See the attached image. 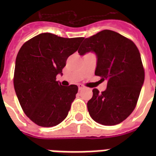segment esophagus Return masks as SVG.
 I'll return each mask as SVG.
<instances>
[{
  "label": "esophagus",
  "mask_w": 156,
  "mask_h": 156,
  "mask_svg": "<svg viewBox=\"0 0 156 156\" xmlns=\"http://www.w3.org/2000/svg\"><path fill=\"white\" fill-rule=\"evenodd\" d=\"M78 90H83V89L85 88V87H84V86H83V85H82V84H78Z\"/></svg>",
  "instance_id": "esophagus-1"
}]
</instances>
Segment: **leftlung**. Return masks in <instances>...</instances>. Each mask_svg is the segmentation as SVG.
<instances>
[{
  "mask_svg": "<svg viewBox=\"0 0 156 156\" xmlns=\"http://www.w3.org/2000/svg\"><path fill=\"white\" fill-rule=\"evenodd\" d=\"M90 52L97 58L95 74L108 84L102 93L93 89L88 112L97 123L115 126L132 113L138 102L145 78L140 53L133 41L110 30L85 39L78 53Z\"/></svg>",
  "mask_w": 156,
  "mask_h": 156,
  "instance_id": "8db88e82",
  "label": "left lung"
}]
</instances>
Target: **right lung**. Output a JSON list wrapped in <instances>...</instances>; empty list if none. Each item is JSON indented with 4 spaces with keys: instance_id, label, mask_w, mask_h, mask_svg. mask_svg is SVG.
Returning <instances> with one entry per match:
<instances>
[{
    "instance_id": "obj_1",
    "label": "right lung",
    "mask_w": 156,
    "mask_h": 156,
    "mask_svg": "<svg viewBox=\"0 0 156 156\" xmlns=\"http://www.w3.org/2000/svg\"><path fill=\"white\" fill-rule=\"evenodd\" d=\"M83 38H62L42 33L26 42L15 61L13 86L25 114L36 125L52 127L66 118L78 93V86H61L69 56L78 50Z\"/></svg>"
}]
</instances>
